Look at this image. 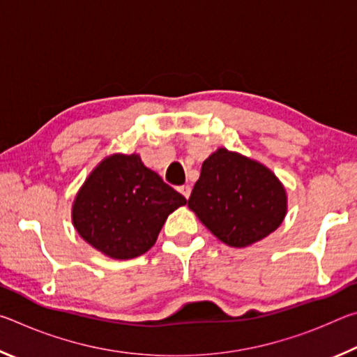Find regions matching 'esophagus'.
<instances>
[{"mask_svg": "<svg viewBox=\"0 0 357 357\" xmlns=\"http://www.w3.org/2000/svg\"><path fill=\"white\" fill-rule=\"evenodd\" d=\"M178 190H179L181 193H183V195H184L185 198H189V197H190V190H192V189H190V185H189V184H184V185H181Z\"/></svg>", "mask_w": 357, "mask_h": 357, "instance_id": "34e87169", "label": "esophagus"}]
</instances>
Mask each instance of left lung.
Wrapping results in <instances>:
<instances>
[{
  "mask_svg": "<svg viewBox=\"0 0 357 357\" xmlns=\"http://www.w3.org/2000/svg\"><path fill=\"white\" fill-rule=\"evenodd\" d=\"M187 204L223 244L247 247L282 225L288 195L261 162L219 148L203 162Z\"/></svg>",
  "mask_w": 357,
  "mask_h": 357,
  "instance_id": "1",
  "label": "left lung"
}]
</instances>
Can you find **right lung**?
<instances>
[{"label":"right lung","mask_w":357,"mask_h":357,"mask_svg":"<svg viewBox=\"0 0 357 357\" xmlns=\"http://www.w3.org/2000/svg\"><path fill=\"white\" fill-rule=\"evenodd\" d=\"M187 203L134 154H110L88 174L72 203V223L105 257L130 259L155 244L173 211Z\"/></svg>","instance_id":"right-lung-1"}]
</instances>
